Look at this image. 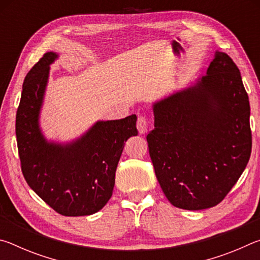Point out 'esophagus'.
Returning a JSON list of instances; mask_svg holds the SVG:
<instances>
[{"label":"esophagus","mask_w":260,"mask_h":260,"mask_svg":"<svg viewBox=\"0 0 260 260\" xmlns=\"http://www.w3.org/2000/svg\"><path fill=\"white\" fill-rule=\"evenodd\" d=\"M136 127H138V131L140 134H144L148 128V120L144 116H140L138 118V122H136Z\"/></svg>","instance_id":"1"}]
</instances>
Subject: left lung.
Returning <instances> with one entry per match:
<instances>
[{"label":"left lung","mask_w":260,"mask_h":260,"mask_svg":"<svg viewBox=\"0 0 260 260\" xmlns=\"http://www.w3.org/2000/svg\"><path fill=\"white\" fill-rule=\"evenodd\" d=\"M152 107L155 128L147 141L167 200L190 211L219 204L251 155L250 103L239 68L215 51L204 77Z\"/></svg>","instance_id":"1"}]
</instances>
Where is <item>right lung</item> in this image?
<instances>
[{
  "label": "right lung",
  "mask_w": 260,
  "mask_h": 260,
  "mask_svg": "<svg viewBox=\"0 0 260 260\" xmlns=\"http://www.w3.org/2000/svg\"><path fill=\"white\" fill-rule=\"evenodd\" d=\"M58 54L43 55L26 76L16 116L21 172L39 197L67 217L99 212L111 199L118 161L125 142L138 135L136 116L100 120L69 143L47 141L39 118Z\"/></svg>",
  "instance_id": "right-lung-1"
}]
</instances>
